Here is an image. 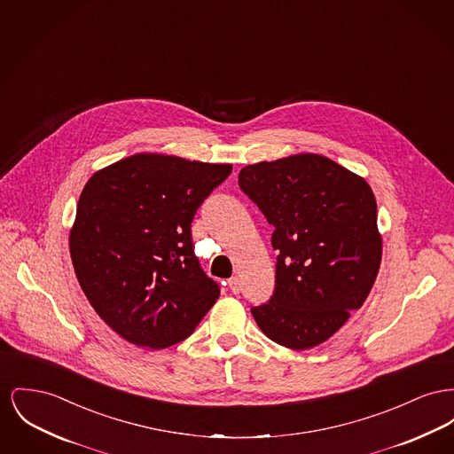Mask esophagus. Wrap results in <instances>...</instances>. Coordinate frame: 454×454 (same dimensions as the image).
Listing matches in <instances>:
<instances>
[{
  "instance_id": "obj_1",
  "label": "esophagus",
  "mask_w": 454,
  "mask_h": 454,
  "mask_svg": "<svg viewBox=\"0 0 454 454\" xmlns=\"http://www.w3.org/2000/svg\"><path fill=\"white\" fill-rule=\"evenodd\" d=\"M228 286H230V290L233 292V294H240L241 290V283L240 279L235 276V278H231L230 281H228Z\"/></svg>"
}]
</instances>
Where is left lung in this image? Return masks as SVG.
<instances>
[{"label": "left lung", "mask_w": 454, "mask_h": 454, "mask_svg": "<svg viewBox=\"0 0 454 454\" xmlns=\"http://www.w3.org/2000/svg\"><path fill=\"white\" fill-rule=\"evenodd\" d=\"M241 190L274 226L276 288L252 309L269 340L309 349L329 340L372 290L382 257L369 184L320 154L245 166Z\"/></svg>", "instance_id": "8db88e82"}]
</instances>
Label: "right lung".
<instances>
[{
    "label": "right lung",
    "instance_id": "obj_1",
    "mask_svg": "<svg viewBox=\"0 0 454 454\" xmlns=\"http://www.w3.org/2000/svg\"><path fill=\"white\" fill-rule=\"evenodd\" d=\"M231 164L134 154L82 190L70 255L92 309L123 340L160 349L188 338L219 296L193 254L192 221Z\"/></svg>",
    "mask_w": 454,
    "mask_h": 454
}]
</instances>
